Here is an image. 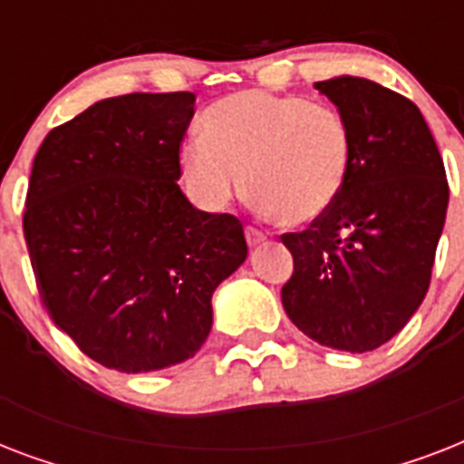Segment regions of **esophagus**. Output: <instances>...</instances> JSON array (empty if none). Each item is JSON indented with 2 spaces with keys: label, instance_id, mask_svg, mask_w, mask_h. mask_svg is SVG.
Masks as SVG:
<instances>
[{
  "label": "esophagus",
  "instance_id": "1",
  "mask_svg": "<svg viewBox=\"0 0 464 464\" xmlns=\"http://www.w3.org/2000/svg\"><path fill=\"white\" fill-rule=\"evenodd\" d=\"M246 236H247V243H250V246H260V243H265V240H267V236H265L260 228H255V226H247Z\"/></svg>",
  "mask_w": 464,
  "mask_h": 464
}]
</instances>
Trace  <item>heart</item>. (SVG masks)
Masks as SVG:
<instances>
[{"label": "heart", "instance_id": "obj_1", "mask_svg": "<svg viewBox=\"0 0 464 464\" xmlns=\"http://www.w3.org/2000/svg\"><path fill=\"white\" fill-rule=\"evenodd\" d=\"M202 137L180 151L189 192L224 209L246 188L257 209L282 224L315 221L349 178L353 137L344 112L304 96L243 91L202 112Z\"/></svg>", "mask_w": 464, "mask_h": 464}]
</instances>
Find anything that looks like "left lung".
<instances>
[{
	"label": "left lung",
	"mask_w": 464,
	"mask_h": 464,
	"mask_svg": "<svg viewBox=\"0 0 464 464\" xmlns=\"http://www.w3.org/2000/svg\"><path fill=\"white\" fill-rule=\"evenodd\" d=\"M315 89L349 120L352 168L323 217L282 236L294 255L282 304L317 344L373 352L410 323L429 291L446 224V168L410 98L359 76Z\"/></svg>",
	"instance_id": "1"
}]
</instances>
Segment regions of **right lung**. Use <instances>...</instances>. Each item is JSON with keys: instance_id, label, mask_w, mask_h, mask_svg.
I'll list each match as a JSON object with an SVG mask.
<instances>
[{"instance_id": "obj_1", "label": "right lung", "mask_w": 464, "mask_h": 464, "mask_svg": "<svg viewBox=\"0 0 464 464\" xmlns=\"http://www.w3.org/2000/svg\"><path fill=\"white\" fill-rule=\"evenodd\" d=\"M195 93L98 101L33 160L24 236L54 324L89 359L147 373L195 356L211 294L247 257L243 221L182 195Z\"/></svg>"}]
</instances>
